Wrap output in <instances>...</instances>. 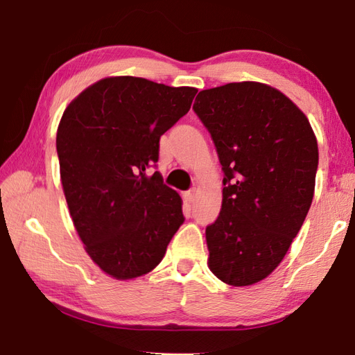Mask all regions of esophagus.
Wrapping results in <instances>:
<instances>
[{
    "instance_id": "1",
    "label": "esophagus",
    "mask_w": 355,
    "mask_h": 355,
    "mask_svg": "<svg viewBox=\"0 0 355 355\" xmlns=\"http://www.w3.org/2000/svg\"><path fill=\"white\" fill-rule=\"evenodd\" d=\"M196 197H197V189L194 188V189H191V191H188L184 194V199H186V202H189V203H192L196 200Z\"/></svg>"
}]
</instances>
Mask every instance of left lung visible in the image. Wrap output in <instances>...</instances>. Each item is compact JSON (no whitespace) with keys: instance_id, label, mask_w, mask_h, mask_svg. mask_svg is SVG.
Segmentation results:
<instances>
[{"instance_id":"1","label":"left lung","mask_w":355,"mask_h":355,"mask_svg":"<svg viewBox=\"0 0 355 355\" xmlns=\"http://www.w3.org/2000/svg\"><path fill=\"white\" fill-rule=\"evenodd\" d=\"M224 171L222 208L207 227L208 268L232 286L284 260L315 194L318 142L305 114L269 84L228 83L197 95Z\"/></svg>"}]
</instances>
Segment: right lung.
I'll return each mask as SVG.
<instances>
[{
    "instance_id": "1",
    "label": "right lung",
    "mask_w": 355,
    "mask_h": 355,
    "mask_svg": "<svg viewBox=\"0 0 355 355\" xmlns=\"http://www.w3.org/2000/svg\"><path fill=\"white\" fill-rule=\"evenodd\" d=\"M196 94L189 86L107 76L65 107L56 135L64 196L84 250L112 279L148 274L183 224L182 197L159 172L146 169Z\"/></svg>"
}]
</instances>
